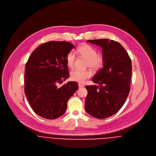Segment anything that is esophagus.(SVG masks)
Returning <instances> with one entry per match:
<instances>
[{
  "label": "esophagus",
  "instance_id": "34e87169",
  "mask_svg": "<svg viewBox=\"0 0 156 156\" xmlns=\"http://www.w3.org/2000/svg\"><path fill=\"white\" fill-rule=\"evenodd\" d=\"M78 85H79V88H83L85 86H84V85H83V84H81V83H79L78 84Z\"/></svg>",
  "mask_w": 156,
  "mask_h": 156
}]
</instances>
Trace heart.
Wrapping results in <instances>:
<instances>
[{
	"label": "heart",
	"mask_w": 156,
	"mask_h": 156,
	"mask_svg": "<svg viewBox=\"0 0 156 156\" xmlns=\"http://www.w3.org/2000/svg\"><path fill=\"white\" fill-rule=\"evenodd\" d=\"M77 51L80 55L88 59L87 66L93 70H98L103 67L104 63V57L101 54H97L96 48L89 44L81 45L77 49ZM76 60V53L74 51L69 52L67 56L68 66L73 68L74 66ZM92 76V73L89 70H83L75 69L71 72L70 79L74 82L83 83Z\"/></svg>",
	"instance_id": "1"
}]
</instances>
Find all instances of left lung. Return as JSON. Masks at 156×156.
I'll return each instance as SVG.
<instances>
[{
	"instance_id": "1",
	"label": "left lung",
	"mask_w": 156,
	"mask_h": 156,
	"mask_svg": "<svg viewBox=\"0 0 156 156\" xmlns=\"http://www.w3.org/2000/svg\"><path fill=\"white\" fill-rule=\"evenodd\" d=\"M87 42L101 47L104 63L92 79L99 87L86 86L85 111L96 118L104 119L118 111L129 95L132 61L126 49L115 41L99 39Z\"/></svg>"
}]
</instances>
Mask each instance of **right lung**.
Masks as SVG:
<instances>
[{"mask_svg":"<svg viewBox=\"0 0 156 156\" xmlns=\"http://www.w3.org/2000/svg\"><path fill=\"white\" fill-rule=\"evenodd\" d=\"M74 45L67 41H48L38 47L26 64L24 93L33 111L49 119L66 111L67 101L78 89L69 82L57 87L69 77L67 56Z\"/></svg>","mask_w":156,"mask_h":156,"instance_id":"obj_1","label":"right lung"}]
</instances>
